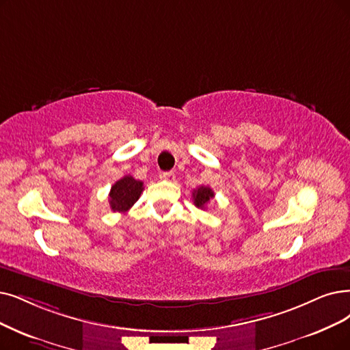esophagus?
Masks as SVG:
<instances>
[{"label":"esophagus","instance_id":"1","mask_svg":"<svg viewBox=\"0 0 350 350\" xmlns=\"http://www.w3.org/2000/svg\"><path fill=\"white\" fill-rule=\"evenodd\" d=\"M163 180H167V183H175V174L174 172H163L161 175Z\"/></svg>","mask_w":350,"mask_h":350}]
</instances>
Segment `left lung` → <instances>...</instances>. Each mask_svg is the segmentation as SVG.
<instances>
[{
  "label": "left lung",
  "instance_id": "left-lung-1",
  "mask_svg": "<svg viewBox=\"0 0 350 350\" xmlns=\"http://www.w3.org/2000/svg\"><path fill=\"white\" fill-rule=\"evenodd\" d=\"M214 198V191L209 187L201 185L200 188L195 189L192 192V200L195 206H198L201 209H205V205L209 202V200Z\"/></svg>",
  "mask_w": 350,
  "mask_h": 350
}]
</instances>
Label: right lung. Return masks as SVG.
I'll return each instance as SVG.
<instances>
[{"mask_svg":"<svg viewBox=\"0 0 350 350\" xmlns=\"http://www.w3.org/2000/svg\"><path fill=\"white\" fill-rule=\"evenodd\" d=\"M144 191L142 180H136L133 176L126 175L122 179L116 180L111 185L109 193V204L111 211L118 213H126L128 209L139 200Z\"/></svg>","mask_w":350,"mask_h":350,"instance_id":"obj_1","label":"right lung"}]
</instances>
